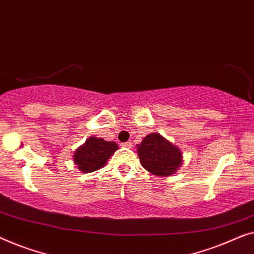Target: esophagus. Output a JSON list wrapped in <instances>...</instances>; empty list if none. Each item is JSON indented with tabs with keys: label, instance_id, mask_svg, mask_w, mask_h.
I'll return each instance as SVG.
<instances>
[{
	"label": "esophagus",
	"instance_id": "34e87169",
	"mask_svg": "<svg viewBox=\"0 0 254 254\" xmlns=\"http://www.w3.org/2000/svg\"><path fill=\"white\" fill-rule=\"evenodd\" d=\"M121 146H122V147H124V148H131V142H122V144H121Z\"/></svg>",
	"mask_w": 254,
	"mask_h": 254
}]
</instances>
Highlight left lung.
Wrapping results in <instances>:
<instances>
[{
  "label": "left lung",
  "instance_id": "left-lung-1",
  "mask_svg": "<svg viewBox=\"0 0 254 254\" xmlns=\"http://www.w3.org/2000/svg\"><path fill=\"white\" fill-rule=\"evenodd\" d=\"M137 153L141 166L155 176H171L183 163L181 148L156 132L142 139L137 145Z\"/></svg>",
  "mask_w": 254,
  "mask_h": 254
}]
</instances>
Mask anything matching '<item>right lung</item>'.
Listing matches in <instances>:
<instances>
[{"label":"right lung","mask_w":254,"mask_h":254,"mask_svg":"<svg viewBox=\"0 0 254 254\" xmlns=\"http://www.w3.org/2000/svg\"><path fill=\"white\" fill-rule=\"evenodd\" d=\"M119 149L115 141H106L98 137H90L73 153V162L81 173H92L105 167L108 159Z\"/></svg>","instance_id":"1"}]
</instances>
